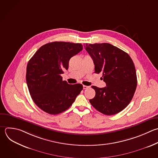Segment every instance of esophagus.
Returning <instances> with one entry per match:
<instances>
[{
    "instance_id": "1",
    "label": "esophagus",
    "mask_w": 158,
    "mask_h": 158,
    "mask_svg": "<svg viewBox=\"0 0 158 158\" xmlns=\"http://www.w3.org/2000/svg\"><path fill=\"white\" fill-rule=\"evenodd\" d=\"M83 89H86L89 88V86H86V85H83Z\"/></svg>"
}]
</instances>
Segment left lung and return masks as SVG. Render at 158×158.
I'll list each match as a JSON object with an SVG mask.
<instances>
[{"label": "left lung", "mask_w": 158, "mask_h": 158, "mask_svg": "<svg viewBox=\"0 0 158 158\" xmlns=\"http://www.w3.org/2000/svg\"><path fill=\"white\" fill-rule=\"evenodd\" d=\"M94 64V73H102L104 88L92 86L95 90L91 105L107 115L116 114L130 102L137 85L136 70L130 56L109 43L84 44Z\"/></svg>", "instance_id": "1"}]
</instances>
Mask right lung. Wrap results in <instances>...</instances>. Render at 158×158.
<instances>
[{
  "mask_svg": "<svg viewBox=\"0 0 158 158\" xmlns=\"http://www.w3.org/2000/svg\"><path fill=\"white\" fill-rule=\"evenodd\" d=\"M83 49L79 43L52 42L41 46L29 60L26 80L34 102L49 114L68 109L83 89V85H70L61 74L68 70L71 57Z\"/></svg>",
  "mask_w": 158,
  "mask_h": 158,
  "instance_id": "obj_1",
  "label": "right lung"
}]
</instances>
